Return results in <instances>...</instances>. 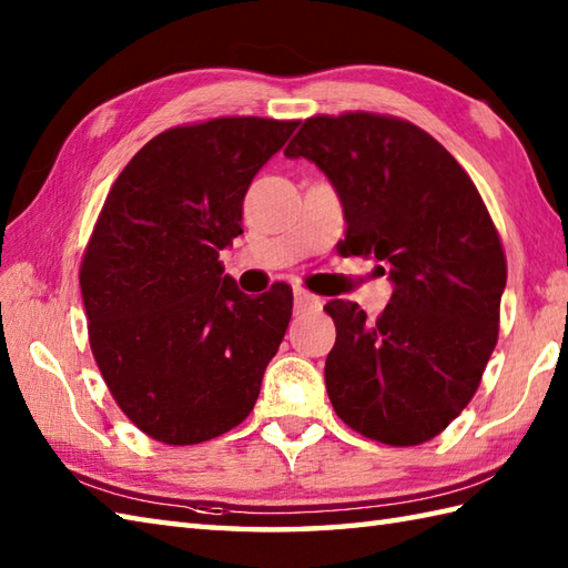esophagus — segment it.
Returning a JSON list of instances; mask_svg holds the SVG:
<instances>
[{
    "label": "esophagus",
    "instance_id": "1",
    "mask_svg": "<svg viewBox=\"0 0 568 568\" xmlns=\"http://www.w3.org/2000/svg\"><path fill=\"white\" fill-rule=\"evenodd\" d=\"M322 310V297L307 291H295V312H317Z\"/></svg>",
    "mask_w": 568,
    "mask_h": 568
}]
</instances>
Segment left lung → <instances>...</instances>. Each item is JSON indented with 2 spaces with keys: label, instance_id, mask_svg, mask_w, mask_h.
<instances>
[{
  "label": "left lung",
  "instance_id": "obj_1",
  "mask_svg": "<svg viewBox=\"0 0 568 568\" xmlns=\"http://www.w3.org/2000/svg\"><path fill=\"white\" fill-rule=\"evenodd\" d=\"M285 155L329 178L342 253L383 261L395 285L378 320L348 300L324 305L336 324L324 364L336 415L381 444L434 439L478 390L508 281L474 180L427 131L371 112L307 119Z\"/></svg>",
  "mask_w": 568,
  "mask_h": 568
}]
</instances>
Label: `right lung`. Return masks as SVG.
I'll use <instances>...</instances> for the list:
<instances>
[{
    "label": "right lung",
    "mask_w": 568,
    "mask_h": 568,
    "mask_svg": "<svg viewBox=\"0 0 568 568\" xmlns=\"http://www.w3.org/2000/svg\"><path fill=\"white\" fill-rule=\"evenodd\" d=\"M297 122L220 116L173 126L129 161L80 265L92 356L122 413L187 446L248 417L293 315L291 285L244 295L220 251L244 197Z\"/></svg>",
    "instance_id": "obj_1"
}]
</instances>
